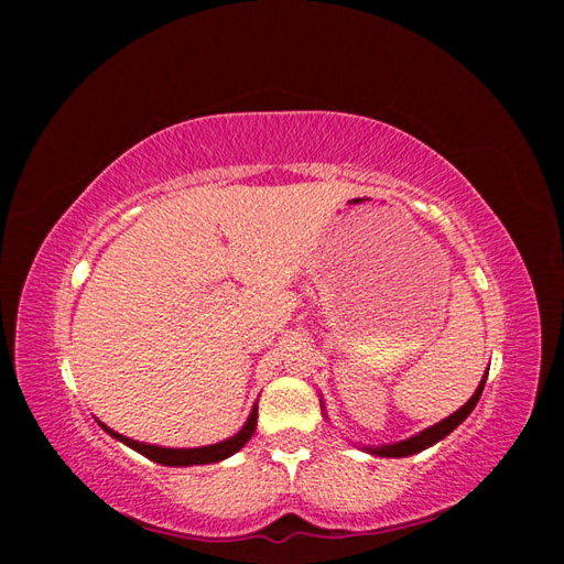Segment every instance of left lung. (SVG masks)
Instances as JSON below:
<instances>
[{
    "label": "left lung",
    "mask_w": 564,
    "mask_h": 564,
    "mask_svg": "<svg viewBox=\"0 0 564 564\" xmlns=\"http://www.w3.org/2000/svg\"><path fill=\"white\" fill-rule=\"evenodd\" d=\"M487 370H489V368H487ZM485 382H487V373L482 376L480 386H477L473 398L467 400L458 412H453L451 416L441 419L438 424L429 426V429H424V431H419V434H414V436H410V438H404V441L388 443V446H364V451L370 453V455H380V458H406V455H414V453L426 451L429 446H434V443H438L441 438H446L453 429H458V426L465 422L467 414H470V412L475 410L477 400H480V394H482V390H485Z\"/></svg>",
    "instance_id": "1"
}]
</instances>
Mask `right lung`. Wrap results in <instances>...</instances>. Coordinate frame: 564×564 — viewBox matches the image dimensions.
<instances>
[{
	"instance_id": "right-lung-1",
	"label": "right lung",
	"mask_w": 564,
	"mask_h": 564,
	"mask_svg": "<svg viewBox=\"0 0 564 564\" xmlns=\"http://www.w3.org/2000/svg\"><path fill=\"white\" fill-rule=\"evenodd\" d=\"M257 404L251 406V412L247 416L245 426L237 431L235 436L225 438L220 443H210V446H198V448H166V446H154V443H142V441H135V438H128L123 434H118V431L109 429L104 422H99V426L106 431V434L113 436L116 441L126 443L128 448L138 451L140 455H145V458L160 463V465H170V467H188V465H208V463H220L225 458H230V455H235L239 448L245 446V443L251 438V434H254L257 429Z\"/></svg>"
}]
</instances>
